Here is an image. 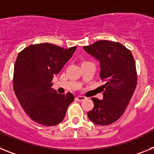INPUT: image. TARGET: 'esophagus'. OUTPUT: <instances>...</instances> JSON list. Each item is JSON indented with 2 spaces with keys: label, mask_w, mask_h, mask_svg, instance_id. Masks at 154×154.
<instances>
[{
  "label": "esophagus",
  "mask_w": 154,
  "mask_h": 154,
  "mask_svg": "<svg viewBox=\"0 0 154 154\" xmlns=\"http://www.w3.org/2000/svg\"><path fill=\"white\" fill-rule=\"evenodd\" d=\"M85 99H86V98H85V96H77V97L75 98L76 100H77V101H79V102L83 101V100H85Z\"/></svg>",
  "instance_id": "34e87169"
}]
</instances>
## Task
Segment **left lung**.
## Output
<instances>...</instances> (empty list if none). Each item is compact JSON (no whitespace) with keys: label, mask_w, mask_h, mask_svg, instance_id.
I'll list each match as a JSON object with an SVG mask.
<instances>
[{"label":"left lung","mask_w":154,"mask_h":154,"mask_svg":"<svg viewBox=\"0 0 154 154\" xmlns=\"http://www.w3.org/2000/svg\"><path fill=\"white\" fill-rule=\"evenodd\" d=\"M84 50L97 59L103 85V99L92 98L94 107L88 117L95 124L107 126L119 119L130 103L137 83L135 61L131 51L119 42L101 40Z\"/></svg>","instance_id":"obj_1"}]
</instances>
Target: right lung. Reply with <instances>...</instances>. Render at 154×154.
<instances>
[{
    "label": "right lung",
    "mask_w": 154,
    "mask_h": 154,
    "mask_svg": "<svg viewBox=\"0 0 154 154\" xmlns=\"http://www.w3.org/2000/svg\"><path fill=\"white\" fill-rule=\"evenodd\" d=\"M76 47L63 48L48 43L29 45L19 53L14 70V90L31 119L46 126L63 120L74 100L70 92L58 94L51 88L54 75L60 72Z\"/></svg>",
    "instance_id": "add662e5"
}]
</instances>
